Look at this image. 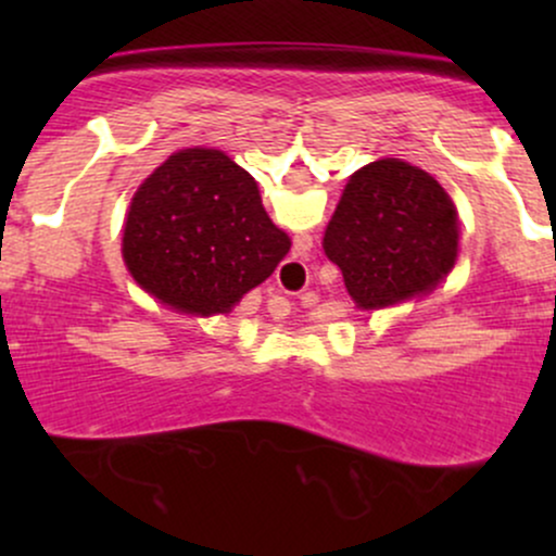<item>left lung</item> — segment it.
Listing matches in <instances>:
<instances>
[{"label":"left lung","instance_id":"left-lung-1","mask_svg":"<svg viewBox=\"0 0 556 556\" xmlns=\"http://www.w3.org/2000/svg\"><path fill=\"white\" fill-rule=\"evenodd\" d=\"M460 225L446 190L402 159L366 164L344 185L324 232L361 311L426 295L457 261Z\"/></svg>","mask_w":556,"mask_h":556}]
</instances>
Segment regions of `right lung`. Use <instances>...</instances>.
<instances>
[{
  "label": "right lung",
  "instance_id": "obj_1",
  "mask_svg": "<svg viewBox=\"0 0 556 556\" xmlns=\"http://www.w3.org/2000/svg\"><path fill=\"white\" fill-rule=\"evenodd\" d=\"M287 251L290 238L266 214L256 180L216 149L172 154L125 216L127 271L182 314H229Z\"/></svg>",
  "mask_w": 556,
  "mask_h": 556
}]
</instances>
